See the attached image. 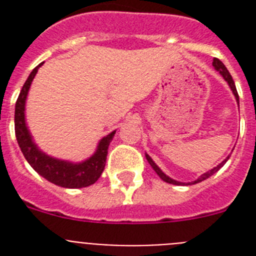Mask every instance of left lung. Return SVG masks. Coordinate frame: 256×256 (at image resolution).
Returning a JSON list of instances; mask_svg holds the SVG:
<instances>
[{"instance_id":"1","label":"left lung","mask_w":256,"mask_h":256,"mask_svg":"<svg viewBox=\"0 0 256 256\" xmlns=\"http://www.w3.org/2000/svg\"><path fill=\"white\" fill-rule=\"evenodd\" d=\"M212 66H214V69H216V72H219V74H220V76H223V78H224V80L228 83L230 88V90H232V92H234V97H236L237 104H240L238 94H237V90H236V84H234V79H232V76H230V72H228L227 68L224 66V64H223V62H222V61L219 60V58H214V60H212ZM146 159H148V164H150L151 166H152L154 170H155L156 173H158V176H159V177L162 178V180H164V182L170 183V184H177V186H187V184H195V183H198V182H201V180H206V178H209L210 176H212V174L216 173V172H218L219 169H220L222 166H223V165L226 164V162H227V160L230 159V156H228L227 159L223 160V162H222L220 164L216 165V168H212V170H209V172H206V173H204V174H202V176H201L200 178H198V180H194V182H191V183H183V182H178V180H172L170 177H168V176H166V174H165L164 172H162V169H160L159 166H158V165L155 164V162H154V160L151 159V158L148 155V154H146Z\"/></svg>"}]
</instances>
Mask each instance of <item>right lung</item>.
Here are the masks:
<instances>
[{"mask_svg":"<svg viewBox=\"0 0 256 256\" xmlns=\"http://www.w3.org/2000/svg\"><path fill=\"white\" fill-rule=\"evenodd\" d=\"M44 64V62H42ZM38 66L32 70L28 79L22 86L15 105V134L22 155L30 166L40 176L46 178L48 182L65 188H82L94 184L105 169L106 156L108 144L115 134V130L105 136L96 148V152L82 162H72L60 160L46 155L37 148L26 123V101L32 82L38 72Z\"/></svg>","mask_w":256,"mask_h":256,"instance_id":"right-lung-1","label":"right lung"}]
</instances>
